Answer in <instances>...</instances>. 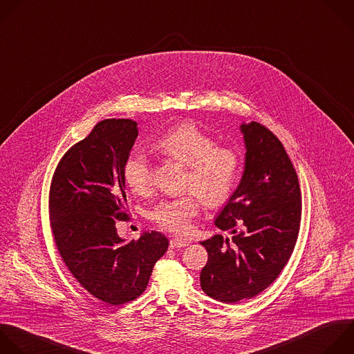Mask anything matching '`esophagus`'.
<instances>
[{
	"instance_id": "1",
	"label": "esophagus",
	"mask_w": 354,
	"mask_h": 354,
	"mask_svg": "<svg viewBox=\"0 0 354 354\" xmlns=\"http://www.w3.org/2000/svg\"><path fill=\"white\" fill-rule=\"evenodd\" d=\"M187 245H189V242H187V241H185V239H172V241L169 242V246H171L172 249L186 248Z\"/></svg>"
}]
</instances>
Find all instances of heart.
<instances>
[{
    "mask_svg": "<svg viewBox=\"0 0 354 354\" xmlns=\"http://www.w3.org/2000/svg\"><path fill=\"white\" fill-rule=\"evenodd\" d=\"M156 150L186 167L183 189L194 193L156 207L153 218L164 229L186 233L190 219L198 212V195L207 207H218L232 196L241 172L239 156L230 147L216 146L215 139L197 127L186 124L172 129L156 143ZM124 175L129 189L138 194L153 187V165L143 154L128 158Z\"/></svg>",
    "mask_w": 354,
    "mask_h": 354,
    "instance_id": "heart-1",
    "label": "heart"
}]
</instances>
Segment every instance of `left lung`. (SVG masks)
I'll use <instances>...</instances> for the list:
<instances>
[{"instance_id":"left-lung-1","label":"left lung","mask_w":354,"mask_h":354,"mask_svg":"<svg viewBox=\"0 0 354 354\" xmlns=\"http://www.w3.org/2000/svg\"><path fill=\"white\" fill-rule=\"evenodd\" d=\"M246 156L242 179L215 218L232 239L201 242L208 261L200 274L205 295L238 303L266 290L295 249L301 219L299 179L282 143L266 127L242 124Z\"/></svg>"}]
</instances>
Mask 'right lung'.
<instances>
[{"label": "right lung", "mask_w": 354, "mask_h": 354, "mask_svg": "<svg viewBox=\"0 0 354 354\" xmlns=\"http://www.w3.org/2000/svg\"><path fill=\"white\" fill-rule=\"evenodd\" d=\"M139 135L132 120H104L59 161L50 187V221L57 249L76 281L94 297L120 306L147 288L165 254L162 233L138 241L118 236L127 216L125 164Z\"/></svg>", "instance_id": "1"}]
</instances>
